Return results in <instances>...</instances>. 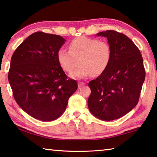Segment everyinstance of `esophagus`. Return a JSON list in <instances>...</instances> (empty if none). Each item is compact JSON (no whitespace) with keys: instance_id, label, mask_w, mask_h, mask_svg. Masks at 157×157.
<instances>
[{"instance_id":"34e87169","label":"esophagus","mask_w":157,"mask_h":157,"mask_svg":"<svg viewBox=\"0 0 157 157\" xmlns=\"http://www.w3.org/2000/svg\"><path fill=\"white\" fill-rule=\"evenodd\" d=\"M86 84L84 83V82H81V81H79V82H78V87H81V86H84V85Z\"/></svg>"}]
</instances>
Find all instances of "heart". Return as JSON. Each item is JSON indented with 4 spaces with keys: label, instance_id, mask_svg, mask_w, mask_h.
<instances>
[{
    "label": "heart",
    "instance_id": "obj_1",
    "mask_svg": "<svg viewBox=\"0 0 157 157\" xmlns=\"http://www.w3.org/2000/svg\"><path fill=\"white\" fill-rule=\"evenodd\" d=\"M68 50L60 48L57 52L59 65L72 78H85L93 74L99 76L106 70L111 60V48L106 42L86 37H76L68 44Z\"/></svg>",
    "mask_w": 157,
    "mask_h": 157
}]
</instances>
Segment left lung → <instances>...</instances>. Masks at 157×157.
Returning a JSON list of instances; mask_svg holds the SVG:
<instances>
[{
	"label": "left lung",
	"instance_id": "obj_1",
	"mask_svg": "<svg viewBox=\"0 0 157 157\" xmlns=\"http://www.w3.org/2000/svg\"><path fill=\"white\" fill-rule=\"evenodd\" d=\"M107 38L111 60L104 72L88 86L91 113L101 120L118 119L136 106L145 78L140 50L127 36L115 30L96 35Z\"/></svg>",
	"mask_w": 157,
	"mask_h": 157
}]
</instances>
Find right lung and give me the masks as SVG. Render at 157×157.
<instances>
[{"mask_svg":"<svg viewBox=\"0 0 157 157\" xmlns=\"http://www.w3.org/2000/svg\"><path fill=\"white\" fill-rule=\"evenodd\" d=\"M65 42L60 35L36 32L12 56L8 80L14 99L35 119L48 122L61 116L78 88L57 60L58 51Z\"/></svg>","mask_w":157,"mask_h":157,"instance_id":"obj_1","label":"right lung"}]
</instances>
